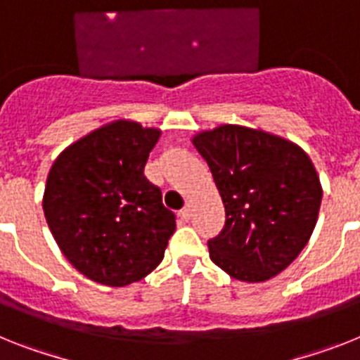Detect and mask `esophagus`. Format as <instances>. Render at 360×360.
<instances>
[{
  "instance_id": "esophagus-1",
  "label": "esophagus",
  "mask_w": 360,
  "mask_h": 360,
  "mask_svg": "<svg viewBox=\"0 0 360 360\" xmlns=\"http://www.w3.org/2000/svg\"><path fill=\"white\" fill-rule=\"evenodd\" d=\"M180 217H182L184 221H189V219H191V206H189V204L180 212Z\"/></svg>"
}]
</instances>
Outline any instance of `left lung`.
Wrapping results in <instances>:
<instances>
[{"mask_svg":"<svg viewBox=\"0 0 360 360\" xmlns=\"http://www.w3.org/2000/svg\"><path fill=\"white\" fill-rule=\"evenodd\" d=\"M207 162L226 222L207 240L231 278L259 283L292 263L319 219L322 186L305 150L259 129L221 124L193 138Z\"/></svg>","mask_w":360,"mask_h":360,"instance_id":"8db88e82","label":"left lung"}]
</instances>
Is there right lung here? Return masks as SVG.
<instances>
[{"label":"right lung","instance_id":"right-lung-1","mask_svg":"<svg viewBox=\"0 0 360 360\" xmlns=\"http://www.w3.org/2000/svg\"><path fill=\"white\" fill-rule=\"evenodd\" d=\"M158 129L112 121L62 150L47 174L44 215L80 274L108 287L143 280L162 263L174 213L145 178Z\"/></svg>","mask_w":360,"mask_h":360}]
</instances>
